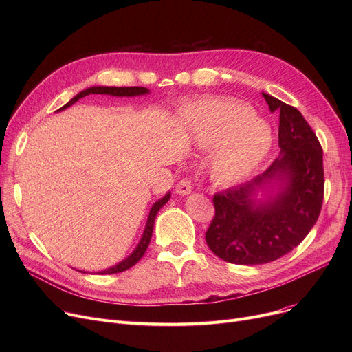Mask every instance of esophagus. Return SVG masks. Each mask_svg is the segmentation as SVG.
I'll use <instances>...</instances> for the list:
<instances>
[{
    "mask_svg": "<svg viewBox=\"0 0 352 352\" xmlns=\"http://www.w3.org/2000/svg\"><path fill=\"white\" fill-rule=\"evenodd\" d=\"M191 191H192V181L190 178H182L177 184V194L188 195Z\"/></svg>",
    "mask_w": 352,
    "mask_h": 352,
    "instance_id": "esophagus-1",
    "label": "esophagus"
}]
</instances>
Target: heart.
<instances>
[{
	"label": "heart",
	"instance_id": "heart-1",
	"mask_svg": "<svg viewBox=\"0 0 352 352\" xmlns=\"http://www.w3.org/2000/svg\"><path fill=\"white\" fill-rule=\"evenodd\" d=\"M188 121L198 142L218 146L211 158L212 177L221 184L247 178L272 146L270 126L255 111L236 101H202L191 108Z\"/></svg>",
	"mask_w": 352,
	"mask_h": 352
}]
</instances>
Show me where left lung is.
I'll list each match as a JSON object with an SVG mask.
<instances>
[{
    "label": "left lung",
    "mask_w": 352,
    "mask_h": 352,
    "mask_svg": "<svg viewBox=\"0 0 352 352\" xmlns=\"http://www.w3.org/2000/svg\"><path fill=\"white\" fill-rule=\"evenodd\" d=\"M280 111L281 155L255 179L214 195L215 214L206 232L210 250L231 264L256 265L278 260L298 247L316 226L324 199L322 148L300 111L263 92ZM285 180L276 197L255 203L258 186Z\"/></svg>",
    "instance_id": "left-lung-1"
}]
</instances>
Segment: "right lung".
<instances>
[{
  "instance_id": "add662e5",
  "label": "right lung",
  "mask_w": 352,
  "mask_h": 352,
  "mask_svg": "<svg viewBox=\"0 0 352 352\" xmlns=\"http://www.w3.org/2000/svg\"><path fill=\"white\" fill-rule=\"evenodd\" d=\"M148 89L144 88V87H91V88H87L84 91H81L80 94H77L74 98H71L64 107H61L58 111H63L65 108H68L69 105L76 104L80 98L85 97V96H89V94H108V96H117V97H134V96H142V94H146ZM170 199V194H166L164 198H161L160 201H157L155 204L153 206L151 211H150V217H148V221H146V226H145V231H144V235L141 238V241L138 244V247L135 248V251L129 255L128 258H125L124 261H121L120 264L111 267L108 270H104L98 274H117V272H122V271H126L128 268H131L133 265H135L142 255L145 254L148 245H150V241H151V236H153V230H154V221H155V217H157V212L160 211V208L166 204V201Z\"/></svg>"
}]
</instances>
